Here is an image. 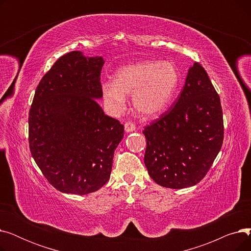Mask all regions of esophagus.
Listing matches in <instances>:
<instances>
[{"label": "esophagus", "mask_w": 251, "mask_h": 251, "mask_svg": "<svg viewBox=\"0 0 251 251\" xmlns=\"http://www.w3.org/2000/svg\"><path fill=\"white\" fill-rule=\"evenodd\" d=\"M124 128H125L126 132L129 133V132H132V131L135 130V125L133 123H131V122H127L124 125Z\"/></svg>", "instance_id": "1"}]
</instances>
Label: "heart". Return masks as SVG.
Masks as SVG:
<instances>
[{
    "instance_id": "b5f03b06",
    "label": "heart",
    "mask_w": 251,
    "mask_h": 251,
    "mask_svg": "<svg viewBox=\"0 0 251 251\" xmlns=\"http://www.w3.org/2000/svg\"><path fill=\"white\" fill-rule=\"evenodd\" d=\"M179 73L170 62L146 61L119 68L112 83L102 85V98L114 110H121L125 97L132 96L137 112L146 118L161 115L172 100Z\"/></svg>"
}]
</instances>
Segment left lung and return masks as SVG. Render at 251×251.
I'll list each match as a JSON object with an SVG mask.
<instances>
[{
    "instance_id": "8db88e82",
    "label": "left lung",
    "mask_w": 251,
    "mask_h": 251,
    "mask_svg": "<svg viewBox=\"0 0 251 251\" xmlns=\"http://www.w3.org/2000/svg\"><path fill=\"white\" fill-rule=\"evenodd\" d=\"M143 134L144 164L156 184L182 189L203 179L222 148L224 122L220 97L201 64L189 68L174 107Z\"/></svg>"
}]
</instances>
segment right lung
<instances>
[{
  "label": "right lung",
  "mask_w": 251,
  "mask_h": 251,
  "mask_svg": "<svg viewBox=\"0 0 251 251\" xmlns=\"http://www.w3.org/2000/svg\"><path fill=\"white\" fill-rule=\"evenodd\" d=\"M101 57L73 50L39 81L28 117L31 155L47 180L64 193L95 192L110 179L124 126L104 115Z\"/></svg>",
  "instance_id": "1"
}]
</instances>
